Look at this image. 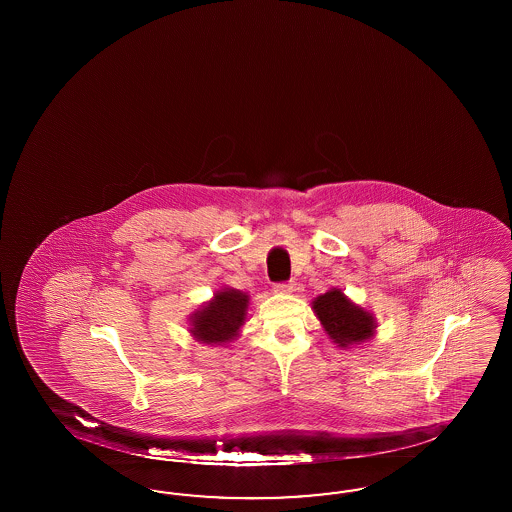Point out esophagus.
Returning a JSON list of instances; mask_svg holds the SVG:
<instances>
[{
  "label": "esophagus",
  "instance_id": "esophagus-1",
  "mask_svg": "<svg viewBox=\"0 0 512 512\" xmlns=\"http://www.w3.org/2000/svg\"><path fill=\"white\" fill-rule=\"evenodd\" d=\"M296 283L295 281H281V283H276V291L278 293H285V295H289V293H293L295 291Z\"/></svg>",
  "mask_w": 512,
  "mask_h": 512
}]
</instances>
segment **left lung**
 <instances>
[{
	"label": "left lung",
	"instance_id": "obj_1",
	"mask_svg": "<svg viewBox=\"0 0 512 512\" xmlns=\"http://www.w3.org/2000/svg\"><path fill=\"white\" fill-rule=\"evenodd\" d=\"M313 310L325 326L326 334L341 347L370 340L373 334L375 321L372 315L349 302L338 289L319 296L313 302Z\"/></svg>",
	"mask_w": 512,
	"mask_h": 512
}]
</instances>
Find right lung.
<instances>
[{
	"label": "right lung",
	"mask_w": 512,
	"mask_h": 512,
	"mask_svg": "<svg viewBox=\"0 0 512 512\" xmlns=\"http://www.w3.org/2000/svg\"><path fill=\"white\" fill-rule=\"evenodd\" d=\"M248 295L225 289L193 315V336L202 343H227L234 340L238 328L246 321Z\"/></svg>",
	"instance_id": "right-lung-1"
}]
</instances>
